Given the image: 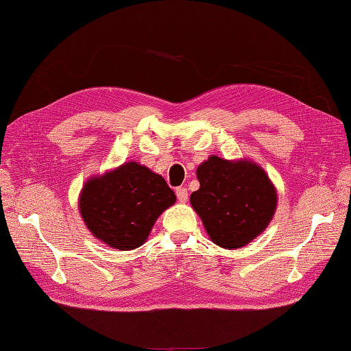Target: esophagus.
Segmentation results:
<instances>
[{"instance_id":"esophagus-1","label":"esophagus","mask_w":351,"mask_h":351,"mask_svg":"<svg viewBox=\"0 0 351 351\" xmlns=\"http://www.w3.org/2000/svg\"><path fill=\"white\" fill-rule=\"evenodd\" d=\"M176 195H177V199L180 203L188 202V189H186V188H177L176 189Z\"/></svg>"}]
</instances>
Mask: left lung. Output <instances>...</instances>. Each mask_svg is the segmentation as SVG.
Returning a JSON list of instances; mask_svg holds the SVG:
<instances>
[{
  "label": "left lung",
  "mask_w": 351,
  "mask_h": 351,
  "mask_svg": "<svg viewBox=\"0 0 351 351\" xmlns=\"http://www.w3.org/2000/svg\"><path fill=\"white\" fill-rule=\"evenodd\" d=\"M197 178L199 189L191 194V204L217 245L244 247L273 219L277 192L256 163L210 156L197 168Z\"/></svg>",
  "instance_id": "1"
}]
</instances>
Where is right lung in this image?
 Segmentation results:
<instances>
[{
    "instance_id": "1",
    "label": "right lung",
    "mask_w": 351,
    "mask_h": 351,
    "mask_svg": "<svg viewBox=\"0 0 351 351\" xmlns=\"http://www.w3.org/2000/svg\"><path fill=\"white\" fill-rule=\"evenodd\" d=\"M176 203L165 178L138 162L84 183L78 209L89 232L118 252L141 247L160 213Z\"/></svg>"
}]
</instances>
